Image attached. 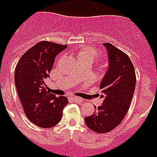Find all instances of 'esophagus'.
Listing matches in <instances>:
<instances>
[{"label": "esophagus", "instance_id": "obj_1", "mask_svg": "<svg viewBox=\"0 0 157 157\" xmlns=\"http://www.w3.org/2000/svg\"><path fill=\"white\" fill-rule=\"evenodd\" d=\"M73 100L74 101L78 102V103L83 102V99L81 98V97H78V96H74V97H73Z\"/></svg>", "mask_w": 157, "mask_h": 157}]
</instances>
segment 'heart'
<instances>
[{"label": "heart", "mask_w": 157, "mask_h": 157, "mask_svg": "<svg viewBox=\"0 0 157 157\" xmlns=\"http://www.w3.org/2000/svg\"><path fill=\"white\" fill-rule=\"evenodd\" d=\"M79 56H90L91 58L94 59L99 56V52L94 49L85 48L83 51H81L80 53H79Z\"/></svg>", "instance_id": "heart-1"}]
</instances>
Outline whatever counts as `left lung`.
<instances>
[{"instance_id": "left-lung-1", "label": "left lung", "mask_w": 157, "mask_h": 157, "mask_svg": "<svg viewBox=\"0 0 157 157\" xmlns=\"http://www.w3.org/2000/svg\"><path fill=\"white\" fill-rule=\"evenodd\" d=\"M104 45L110 63L100 85L101 97L104 101L94 114L84 119L86 126L97 134L111 132L122 123L129 109L136 84L134 65L128 56L110 43Z\"/></svg>"}]
</instances>
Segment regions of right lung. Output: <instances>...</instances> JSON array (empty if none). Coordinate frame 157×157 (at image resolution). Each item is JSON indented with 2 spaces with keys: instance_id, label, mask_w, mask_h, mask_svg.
<instances>
[{
  "instance_id": "obj_1",
  "label": "right lung",
  "mask_w": 157,
  "mask_h": 157,
  "mask_svg": "<svg viewBox=\"0 0 157 157\" xmlns=\"http://www.w3.org/2000/svg\"><path fill=\"white\" fill-rule=\"evenodd\" d=\"M66 45L40 41L29 49L17 64L14 79L25 115L35 125L47 128L56 125L63 117L68 101L50 93L45 82L57 54Z\"/></svg>"
}]
</instances>
